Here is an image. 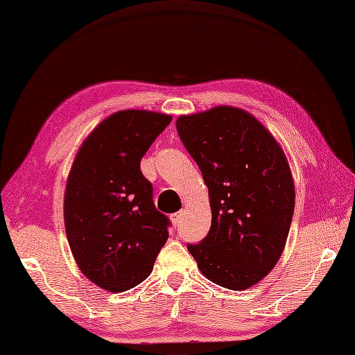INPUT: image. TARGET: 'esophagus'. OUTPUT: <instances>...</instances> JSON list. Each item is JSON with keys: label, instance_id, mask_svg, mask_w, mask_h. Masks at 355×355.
Here are the masks:
<instances>
[{"label": "esophagus", "instance_id": "1", "mask_svg": "<svg viewBox=\"0 0 355 355\" xmlns=\"http://www.w3.org/2000/svg\"><path fill=\"white\" fill-rule=\"evenodd\" d=\"M180 219H182V211H176V213L171 214V222H173L175 227H179Z\"/></svg>", "mask_w": 355, "mask_h": 355}]
</instances>
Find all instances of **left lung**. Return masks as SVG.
Instances as JSON below:
<instances>
[{
	"label": "left lung",
	"mask_w": 355,
	"mask_h": 355,
	"mask_svg": "<svg viewBox=\"0 0 355 355\" xmlns=\"http://www.w3.org/2000/svg\"><path fill=\"white\" fill-rule=\"evenodd\" d=\"M176 128L211 207L209 234L188 250L209 280L244 290L275 266L292 223L295 187L283 149L254 116L231 106L180 116Z\"/></svg>",
	"instance_id": "1"
}]
</instances>
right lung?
Instances as JSON below:
<instances>
[{"label": "right lung", "mask_w": 355, "mask_h": 355, "mask_svg": "<svg viewBox=\"0 0 355 355\" xmlns=\"http://www.w3.org/2000/svg\"><path fill=\"white\" fill-rule=\"evenodd\" d=\"M171 116L115 112L85 139L65 191L68 243L81 272L110 292H125L151 274L168 239L141 159Z\"/></svg>", "instance_id": "obj_1"}]
</instances>
